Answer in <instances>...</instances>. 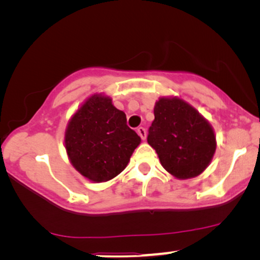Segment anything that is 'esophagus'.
Segmentation results:
<instances>
[{"label":"esophagus","instance_id":"esophagus-1","mask_svg":"<svg viewBox=\"0 0 260 260\" xmlns=\"http://www.w3.org/2000/svg\"><path fill=\"white\" fill-rule=\"evenodd\" d=\"M137 134L140 135L142 140H145V138H147V130H145L143 126H140V127H137Z\"/></svg>","mask_w":260,"mask_h":260}]
</instances>
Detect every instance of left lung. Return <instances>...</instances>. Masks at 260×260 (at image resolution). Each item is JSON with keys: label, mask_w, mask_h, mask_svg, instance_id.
I'll return each instance as SVG.
<instances>
[{"label": "left lung", "mask_w": 260, "mask_h": 260, "mask_svg": "<svg viewBox=\"0 0 260 260\" xmlns=\"http://www.w3.org/2000/svg\"><path fill=\"white\" fill-rule=\"evenodd\" d=\"M148 143L157 152L167 172L177 179H190L204 172L215 152L211 124L180 98H159Z\"/></svg>", "instance_id": "8db88e82"}]
</instances>
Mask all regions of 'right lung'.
<instances>
[{"label": "right lung", "instance_id": "right-lung-1", "mask_svg": "<svg viewBox=\"0 0 260 260\" xmlns=\"http://www.w3.org/2000/svg\"><path fill=\"white\" fill-rule=\"evenodd\" d=\"M141 137L110 97L93 94L74 113L65 133L70 161L81 175L105 182L125 169Z\"/></svg>", "mask_w": 260, "mask_h": 260}]
</instances>
